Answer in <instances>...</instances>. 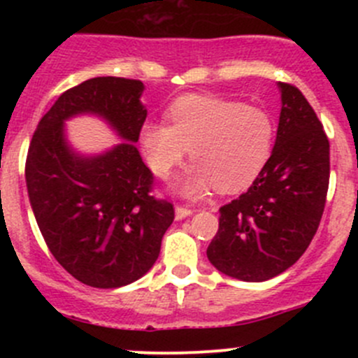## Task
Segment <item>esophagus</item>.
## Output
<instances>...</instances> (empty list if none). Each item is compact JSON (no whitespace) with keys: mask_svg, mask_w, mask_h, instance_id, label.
Returning <instances> with one entry per match:
<instances>
[{"mask_svg":"<svg viewBox=\"0 0 358 358\" xmlns=\"http://www.w3.org/2000/svg\"><path fill=\"white\" fill-rule=\"evenodd\" d=\"M194 213L192 208H187V206H176L175 208V216L176 220H182V218H187V216H190Z\"/></svg>","mask_w":358,"mask_h":358,"instance_id":"34e87169","label":"esophagus"}]
</instances>
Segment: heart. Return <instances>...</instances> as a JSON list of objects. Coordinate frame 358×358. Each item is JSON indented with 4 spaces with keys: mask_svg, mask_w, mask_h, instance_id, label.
<instances>
[{
    "mask_svg": "<svg viewBox=\"0 0 358 358\" xmlns=\"http://www.w3.org/2000/svg\"><path fill=\"white\" fill-rule=\"evenodd\" d=\"M168 121L147 122L140 143L150 169L166 180L185 161L194 162L178 189L199 197L216 187L237 192L265 169L275 145V119L262 107L211 95H185L169 106Z\"/></svg>",
    "mask_w": 358,
    "mask_h": 358,
    "instance_id": "b5f03b06",
    "label": "heart"
}]
</instances>
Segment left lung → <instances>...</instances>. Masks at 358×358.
<instances>
[{
	"instance_id": "obj_1",
	"label": "left lung",
	"mask_w": 358,
	"mask_h": 358,
	"mask_svg": "<svg viewBox=\"0 0 358 358\" xmlns=\"http://www.w3.org/2000/svg\"><path fill=\"white\" fill-rule=\"evenodd\" d=\"M282 93L272 157L248 192L220 208L208 258L220 272L262 282L294 265L312 243L329 189V140L296 86Z\"/></svg>"
}]
</instances>
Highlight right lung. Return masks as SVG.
Instances as JSON below:
<instances>
[{
  "instance_id": "right-lung-1",
  "label": "right lung",
  "mask_w": 358,
  "mask_h": 358,
  "mask_svg": "<svg viewBox=\"0 0 358 358\" xmlns=\"http://www.w3.org/2000/svg\"><path fill=\"white\" fill-rule=\"evenodd\" d=\"M138 79L93 78L69 88L39 121L25 161L29 201L46 246L79 282L112 289L135 282L156 263L175 208L152 196L154 175L133 142L147 110ZM102 115L129 142L102 157L66 147L63 121Z\"/></svg>"
}]
</instances>
